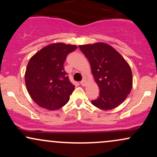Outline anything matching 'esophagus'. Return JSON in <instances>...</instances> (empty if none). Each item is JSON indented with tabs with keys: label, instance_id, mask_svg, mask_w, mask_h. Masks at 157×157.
Segmentation results:
<instances>
[{
	"label": "esophagus",
	"instance_id": "esophagus-1",
	"mask_svg": "<svg viewBox=\"0 0 157 157\" xmlns=\"http://www.w3.org/2000/svg\"><path fill=\"white\" fill-rule=\"evenodd\" d=\"M80 84H81V86H86V85H87V82H86V80H82L80 82Z\"/></svg>",
	"mask_w": 157,
	"mask_h": 157
}]
</instances>
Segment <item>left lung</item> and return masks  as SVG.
Segmentation results:
<instances>
[{"instance_id": "obj_1", "label": "left lung", "mask_w": 157, "mask_h": 157, "mask_svg": "<svg viewBox=\"0 0 157 157\" xmlns=\"http://www.w3.org/2000/svg\"><path fill=\"white\" fill-rule=\"evenodd\" d=\"M91 65L100 95L91 104L98 109L111 110L125 100L132 89L131 67L119 52L105 43L80 45Z\"/></svg>"}]
</instances>
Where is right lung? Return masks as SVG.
I'll return each instance as SVG.
<instances>
[{"mask_svg": "<svg viewBox=\"0 0 157 157\" xmlns=\"http://www.w3.org/2000/svg\"><path fill=\"white\" fill-rule=\"evenodd\" d=\"M76 45L52 44L41 48L29 61L25 72L26 89L41 108L57 110L68 102L75 86L70 82L63 63Z\"/></svg>", "mask_w": 157, "mask_h": 157, "instance_id": "add662e5", "label": "right lung"}]
</instances>
